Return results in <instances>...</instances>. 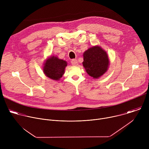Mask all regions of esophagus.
Masks as SVG:
<instances>
[{
  "label": "esophagus",
  "mask_w": 149,
  "mask_h": 149,
  "mask_svg": "<svg viewBox=\"0 0 149 149\" xmlns=\"http://www.w3.org/2000/svg\"><path fill=\"white\" fill-rule=\"evenodd\" d=\"M71 64L72 65H74V66H75V65H77V64H78V62H77V59H72V61H71Z\"/></svg>",
  "instance_id": "esophagus-1"
}]
</instances>
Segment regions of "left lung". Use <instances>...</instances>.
Wrapping results in <instances>:
<instances>
[{"label": "left lung", "instance_id": "1", "mask_svg": "<svg viewBox=\"0 0 149 149\" xmlns=\"http://www.w3.org/2000/svg\"><path fill=\"white\" fill-rule=\"evenodd\" d=\"M83 56V67L91 77L98 78L107 72L110 61L107 52L100 47L90 48L84 52Z\"/></svg>", "mask_w": 149, "mask_h": 149}]
</instances>
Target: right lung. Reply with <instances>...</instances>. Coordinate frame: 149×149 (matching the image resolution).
Here are the masks:
<instances>
[{
	"instance_id": "obj_1",
	"label": "right lung",
	"mask_w": 149,
	"mask_h": 149,
	"mask_svg": "<svg viewBox=\"0 0 149 149\" xmlns=\"http://www.w3.org/2000/svg\"><path fill=\"white\" fill-rule=\"evenodd\" d=\"M67 66V62L65 61L52 56L45 61L44 63L43 71L48 78L58 81L64 74Z\"/></svg>"
}]
</instances>
